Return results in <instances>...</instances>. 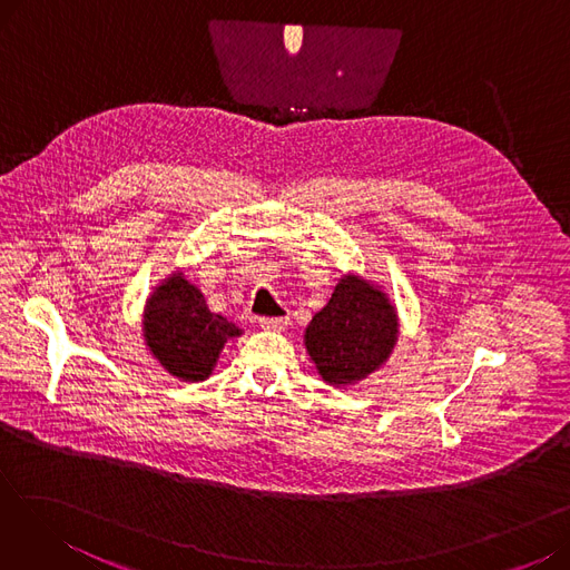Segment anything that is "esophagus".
<instances>
[{
  "mask_svg": "<svg viewBox=\"0 0 570 570\" xmlns=\"http://www.w3.org/2000/svg\"><path fill=\"white\" fill-rule=\"evenodd\" d=\"M258 323H261L263 331H275V333H282V331H286L291 321H288V316H263Z\"/></svg>",
  "mask_w": 570,
  "mask_h": 570,
  "instance_id": "esophagus-1",
  "label": "esophagus"
}]
</instances>
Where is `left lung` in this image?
<instances>
[{
    "label": "left lung",
    "instance_id": "obj_1",
    "mask_svg": "<svg viewBox=\"0 0 570 570\" xmlns=\"http://www.w3.org/2000/svg\"><path fill=\"white\" fill-rule=\"evenodd\" d=\"M397 335V312L381 286L344 275L307 325L305 346L325 383L351 385L387 361Z\"/></svg>",
    "mask_w": 570,
    "mask_h": 570
}]
</instances>
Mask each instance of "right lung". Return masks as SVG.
Wrapping results in <instances>:
<instances>
[{
	"label": "right lung",
	"mask_w": 570,
	"mask_h": 570,
	"mask_svg": "<svg viewBox=\"0 0 570 570\" xmlns=\"http://www.w3.org/2000/svg\"><path fill=\"white\" fill-rule=\"evenodd\" d=\"M239 335L243 331L235 323L207 309L203 293L183 273H173L147 297L145 344L159 365L177 379H207L224 344Z\"/></svg>",
	"instance_id": "obj_1"
}]
</instances>
